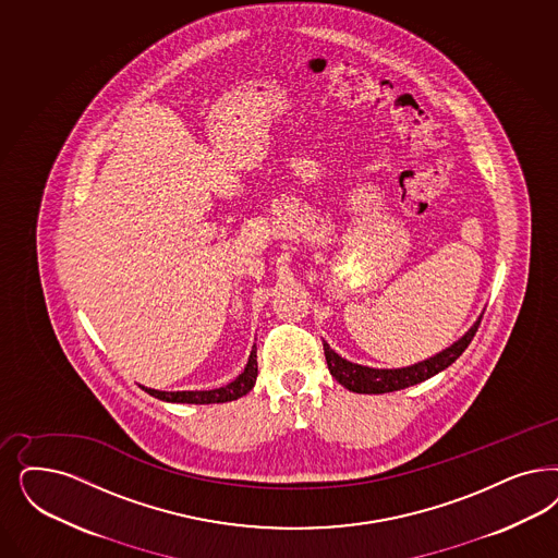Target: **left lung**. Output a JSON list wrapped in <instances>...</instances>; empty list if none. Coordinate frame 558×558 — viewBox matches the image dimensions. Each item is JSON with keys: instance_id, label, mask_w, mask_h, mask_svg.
I'll return each instance as SVG.
<instances>
[{"instance_id": "left-lung-1", "label": "left lung", "mask_w": 558, "mask_h": 558, "mask_svg": "<svg viewBox=\"0 0 558 558\" xmlns=\"http://www.w3.org/2000/svg\"><path fill=\"white\" fill-rule=\"evenodd\" d=\"M481 319L470 327V331L458 340L453 347L445 348L437 356L423 361L418 365L405 366V368H371V366L354 365L340 354H336L329 344L324 342V352H326L327 368L336 381L344 385L350 391L356 393H389L398 391L410 385L421 384L430 379L433 375L441 373L442 368L456 363L461 356V352L472 342L476 336Z\"/></svg>"}]
</instances>
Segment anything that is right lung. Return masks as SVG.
<instances>
[{"label":"right lung","instance_id":"add662e5","mask_svg":"<svg viewBox=\"0 0 558 558\" xmlns=\"http://www.w3.org/2000/svg\"><path fill=\"white\" fill-rule=\"evenodd\" d=\"M257 379V347H253L250 354V361L245 371L225 387L210 389V391H156V389H146L150 396L165 400V402H177V404H222V402H232L236 398H243L250 393Z\"/></svg>","mask_w":558,"mask_h":558}]
</instances>
